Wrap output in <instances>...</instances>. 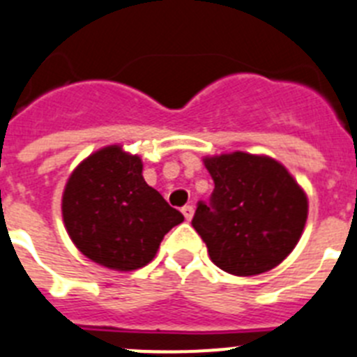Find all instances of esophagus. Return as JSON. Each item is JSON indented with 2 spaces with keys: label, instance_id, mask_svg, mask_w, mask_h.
I'll return each mask as SVG.
<instances>
[{
  "label": "esophagus",
  "instance_id": "1",
  "mask_svg": "<svg viewBox=\"0 0 357 357\" xmlns=\"http://www.w3.org/2000/svg\"><path fill=\"white\" fill-rule=\"evenodd\" d=\"M193 211H195V210H193V206H190V204L184 206V208H182V213H184L185 220H191V219H193Z\"/></svg>",
  "mask_w": 357,
  "mask_h": 357
}]
</instances>
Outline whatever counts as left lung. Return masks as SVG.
<instances>
[{
    "label": "left lung",
    "instance_id": "8db88e82",
    "mask_svg": "<svg viewBox=\"0 0 357 357\" xmlns=\"http://www.w3.org/2000/svg\"><path fill=\"white\" fill-rule=\"evenodd\" d=\"M215 182L211 202L191 220L210 259L231 275H259L296 248L308 219V197L287 167L268 155L234 151L204 157Z\"/></svg>",
    "mask_w": 357,
    "mask_h": 357
}]
</instances>
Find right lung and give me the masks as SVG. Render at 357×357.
<instances>
[{
  "label": "right lung",
  "mask_w": 357,
  "mask_h": 357,
  "mask_svg": "<svg viewBox=\"0 0 357 357\" xmlns=\"http://www.w3.org/2000/svg\"><path fill=\"white\" fill-rule=\"evenodd\" d=\"M142 158L120 144L84 158L69 175L61 217L76 248L93 263L131 272L151 263L164 235L184 215L142 176Z\"/></svg>",
  "instance_id": "add662e5"
}]
</instances>
